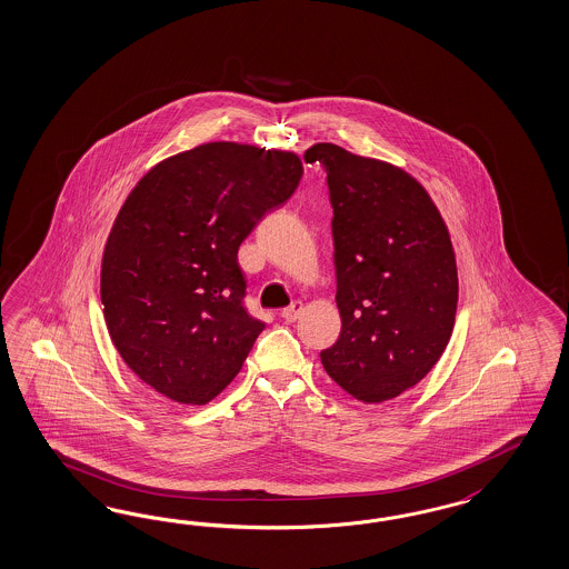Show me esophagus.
Here are the masks:
<instances>
[{
    "label": "esophagus",
    "mask_w": 569,
    "mask_h": 569,
    "mask_svg": "<svg viewBox=\"0 0 569 569\" xmlns=\"http://www.w3.org/2000/svg\"><path fill=\"white\" fill-rule=\"evenodd\" d=\"M301 312H303V303H301V301H293L289 308H284V310H282L280 316H282L287 322H295Z\"/></svg>",
    "instance_id": "1"
}]
</instances>
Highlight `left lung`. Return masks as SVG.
<instances>
[{
	"instance_id": "obj_1",
	"label": "left lung",
	"mask_w": 569,
	"mask_h": 569,
	"mask_svg": "<svg viewBox=\"0 0 569 569\" xmlns=\"http://www.w3.org/2000/svg\"><path fill=\"white\" fill-rule=\"evenodd\" d=\"M327 173L341 332L322 367L356 400L417 386L450 341L459 278L448 228L421 183L335 144L303 154Z\"/></svg>"
}]
</instances>
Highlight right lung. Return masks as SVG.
<instances>
[{
	"instance_id": "1",
	"label": "right lung",
	"mask_w": 569,
	"mask_h": 569,
	"mask_svg": "<svg viewBox=\"0 0 569 569\" xmlns=\"http://www.w3.org/2000/svg\"><path fill=\"white\" fill-rule=\"evenodd\" d=\"M293 152L211 142L152 167L110 230L100 297L110 339L147 386L207 403L266 329L247 306L239 247L293 197Z\"/></svg>"
}]
</instances>
